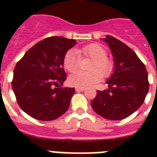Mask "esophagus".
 Segmentation results:
<instances>
[{
  "instance_id": "34e87169",
  "label": "esophagus",
  "mask_w": 157,
  "mask_h": 157,
  "mask_svg": "<svg viewBox=\"0 0 157 157\" xmlns=\"http://www.w3.org/2000/svg\"><path fill=\"white\" fill-rule=\"evenodd\" d=\"M75 91H76V92H84V91H85V88H82V87H76V88H75Z\"/></svg>"
}]
</instances>
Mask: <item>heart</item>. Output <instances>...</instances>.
Instances as JSON below:
<instances>
[{
  "instance_id": "1",
  "label": "heart",
  "mask_w": 157,
  "mask_h": 157,
  "mask_svg": "<svg viewBox=\"0 0 157 157\" xmlns=\"http://www.w3.org/2000/svg\"><path fill=\"white\" fill-rule=\"evenodd\" d=\"M78 55L91 58L92 62L90 65V71H79L69 76L70 85L76 87H86L100 81L102 75H109L112 70V63L106 58L107 51L103 47L98 44L86 45L82 48L76 49ZM63 65L69 72L75 71L79 66V57L74 50H69L63 59ZM99 71L98 72V71Z\"/></svg>"
}]
</instances>
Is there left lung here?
<instances>
[{"label": "left lung", "instance_id": "8db88e82", "mask_svg": "<svg viewBox=\"0 0 157 157\" xmlns=\"http://www.w3.org/2000/svg\"><path fill=\"white\" fill-rule=\"evenodd\" d=\"M109 45L113 58V70L106 84L98 91L91 105L102 118L120 120L131 115L143 104L149 91L145 65L128 46L112 36L101 39Z\"/></svg>", "mask_w": 157, "mask_h": 157}]
</instances>
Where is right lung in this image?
<instances>
[{
	"mask_svg": "<svg viewBox=\"0 0 157 157\" xmlns=\"http://www.w3.org/2000/svg\"><path fill=\"white\" fill-rule=\"evenodd\" d=\"M75 39L51 37L26 52L13 71L12 86L18 105L33 118L50 121L63 115L71 104L74 87L54 88L66 79L63 59Z\"/></svg>",
	"mask_w": 157,
	"mask_h": 157,
	"instance_id": "right-lung-1",
	"label": "right lung"
}]
</instances>
